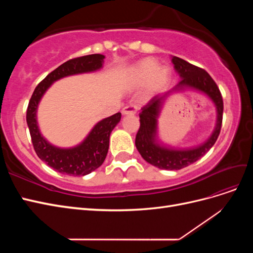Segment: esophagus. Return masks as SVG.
<instances>
[{"label": "esophagus", "mask_w": 253, "mask_h": 253, "mask_svg": "<svg viewBox=\"0 0 253 253\" xmlns=\"http://www.w3.org/2000/svg\"><path fill=\"white\" fill-rule=\"evenodd\" d=\"M137 112V106L134 104H129L125 106L124 109H122V114L124 115H134Z\"/></svg>", "instance_id": "esophagus-1"}]
</instances>
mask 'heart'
Returning <instances> with one entry per match:
<instances>
[{
	"label": "heart",
	"instance_id": "heart-1",
	"mask_svg": "<svg viewBox=\"0 0 253 253\" xmlns=\"http://www.w3.org/2000/svg\"><path fill=\"white\" fill-rule=\"evenodd\" d=\"M169 79L170 74L168 68H159V64L155 60L144 59L136 67L133 83L135 86H143L147 84L145 95L151 96L162 90Z\"/></svg>",
	"mask_w": 253,
	"mask_h": 253
}]
</instances>
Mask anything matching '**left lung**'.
Masks as SVG:
<instances>
[{"label": "left lung", "mask_w": 253, "mask_h": 253, "mask_svg": "<svg viewBox=\"0 0 253 253\" xmlns=\"http://www.w3.org/2000/svg\"><path fill=\"white\" fill-rule=\"evenodd\" d=\"M172 62L176 72L180 76L176 88L189 86L200 89L208 95L216 105L217 124L210 138L203 145L191 150H172L162 148L156 144V126L164 96H155L145 104L139 113L140 126L136 134L135 144L142 158L149 164L164 170H180L195 163L208 152L218 138L223 122L224 102L220 90L211 76L201 67L191 64L178 57H173Z\"/></svg>", "instance_id": "8db88e82"}]
</instances>
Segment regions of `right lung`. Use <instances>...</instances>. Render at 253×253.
<instances>
[{
	"label": "right lung",
	"instance_id": "add662e5",
	"mask_svg": "<svg viewBox=\"0 0 253 253\" xmlns=\"http://www.w3.org/2000/svg\"><path fill=\"white\" fill-rule=\"evenodd\" d=\"M103 59V55L94 53L66 61L38 84L30 98L26 112V121L34 149L38 157L57 172L71 176H83L100 167L108 154L110 135L120 121L121 113L114 114L113 116L98 122L86 139L78 147L59 149L49 144L40 134L36 117L38 103L53 81L70 75L99 70L102 66Z\"/></svg>",
	"mask_w": 253,
	"mask_h": 253
}]
</instances>
